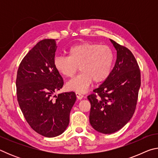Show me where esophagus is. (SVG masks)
<instances>
[{
  "label": "esophagus",
  "mask_w": 158,
  "mask_h": 158,
  "mask_svg": "<svg viewBox=\"0 0 158 158\" xmlns=\"http://www.w3.org/2000/svg\"><path fill=\"white\" fill-rule=\"evenodd\" d=\"M76 95L77 99H79V100H81V99L84 98V95H83L80 92H76Z\"/></svg>",
  "instance_id": "esophagus-1"
}]
</instances>
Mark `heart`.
<instances>
[{
	"mask_svg": "<svg viewBox=\"0 0 158 158\" xmlns=\"http://www.w3.org/2000/svg\"><path fill=\"white\" fill-rule=\"evenodd\" d=\"M114 63V53L109 46L83 42L71 47L68 56H56L53 66L58 73L72 77L78 69L81 73L67 83L68 89L84 92L93 81L100 83L108 78Z\"/></svg>",
	"mask_w": 158,
	"mask_h": 158,
	"instance_id": "1",
	"label": "heart"
}]
</instances>
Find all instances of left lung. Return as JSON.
I'll return each instance as SVG.
<instances>
[{
  "label": "left lung",
  "mask_w": 158,
  "mask_h": 158,
  "mask_svg": "<svg viewBox=\"0 0 158 158\" xmlns=\"http://www.w3.org/2000/svg\"><path fill=\"white\" fill-rule=\"evenodd\" d=\"M116 50V60L110 75L88 96L89 121L96 131L112 134L124 127L135 113L141 85V74L132 53L110 40Z\"/></svg>",
  "instance_id": "obj_1"
}]
</instances>
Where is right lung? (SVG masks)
<instances>
[{
	"label": "right lung",
	"mask_w": 158,
	"mask_h": 158,
	"mask_svg": "<svg viewBox=\"0 0 158 158\" xmlns=\"http://www.w3.org/2000/svg\"><path fill=\"white\" fill-rule=\"evenodd\" d=\"M56 40L40 41L23 58L17 71V95L20 109L32 129L46 137L65 132L76 101L74 92L54 95L63 80L53 66Z\"/></svg>",
	"instance_id": "add662e5"
}]
</instances>
